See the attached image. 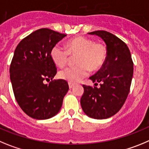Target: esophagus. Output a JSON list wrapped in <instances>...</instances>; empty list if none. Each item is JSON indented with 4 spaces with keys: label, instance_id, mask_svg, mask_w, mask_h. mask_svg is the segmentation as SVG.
Returning <instances> with one entry per match:
<instances>
[{
    "label": "esophagus",
    "instance_id": "esophagus-1",
    "mask_svg": "<svg viewBox=\"0 0 149 149\" xmlns=\"http://www.w3.org/2000/svg\"><path fill=\"white\" fill-rule=\"evenodd\" d=\"M69 84V88H72L73 86H74V84H73V83L69 82V84Z\"/></svg>",
    "mask_w": 149,
    "mask_h": 149
}]
</instances>
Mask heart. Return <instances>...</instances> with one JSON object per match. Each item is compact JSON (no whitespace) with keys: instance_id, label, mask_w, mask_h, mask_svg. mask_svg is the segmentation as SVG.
<instances>
[{"instance_id":"1","label":"heart","mask_w":149,"mask_h":149,"mask_svg":"<svg viewBox=\"0 0 149 149\" xmlns=\"http://www.w3.org/2000/svg\"><path fill=\"white\" fill-rule=\"evenodd\" d=\"M107 54V48L103 44L94 42L84 36H78L69 40L65 47L57 44L50 51V57L58 68L67 65L70 55H77L76 57L77 65L68 67L58 73L61 79L70 83L79 82L86 77L90 68L92 70L101 68L106 60Z\"/></svg>"}]
</instances>
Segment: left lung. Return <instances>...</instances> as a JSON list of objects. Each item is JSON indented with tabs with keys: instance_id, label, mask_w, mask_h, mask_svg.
<instances>
[{
	"instance_id": "obj_1",
	"label": "left lung",
	"mask_w": 149,
	"mask_h": 149,
	"mask_svg": "<svg viewBox=\"0 0 149 149\" xmlns=\"http://www.w3.org/2000/svg\"><path fill=\"white\" fill-rule=\"evenodd\" d=\"M88 34L102 38L107 46V58L104 65L90 79L100 86L83 84L84 93L81 106L85 114L102 120L116 114L128 97L133 77L134 64L131 53L124 41L109 32L97 30Z\"/></svg>"
}]
</instances>
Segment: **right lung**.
<instances>
[{
	"mask_svg": "<svg viewBox=\"0 0 149 149\" xmlns=\"http://www.w3.org/2000/svg\"><path fill=\"white\" fill-rule=\"evenodd\" d=\"M66 36L42 28L21 40L15 50L9 68L15 97L23 111L36 120L57 114L69 90L67 81L53 79L57 69L50 57L53 47Z\"/></svg>",
	"mask_w": 149,
	"mask_h": 149,
	"instance_id": "add662e5",
	"label": "right lung"
}]
</instances>
